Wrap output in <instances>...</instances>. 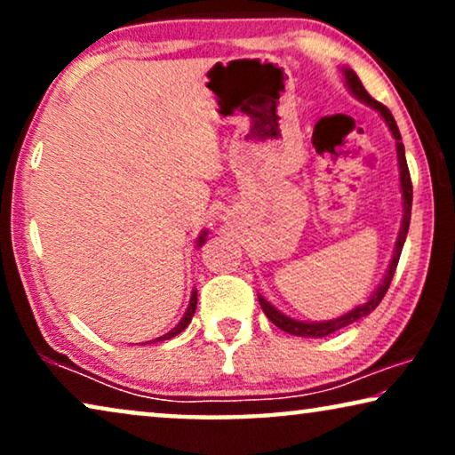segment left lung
I'll return each mask as SVG.
<instances>
[{
	"label": "left lung",
	"instance_id": "8db88e82",
	"mask_svg": "<svg viewBox=\"0 0 455 455\" xmlns=\"http://www.w3.org/2000/svg\"><path fill=\"white\" fill-rule=\"evenodd\" d=\"M341 72H344V78H346V86L350 89V92L360 101L369 105V108L377 109L381 117L387 124L391 134H394L395 139V148H397V165H400V186H402V203H403V215H402V228H400V234H397V240H395V251H394V257H391V263L387 267V273H385L383 282L379 283V288L372 291L369 296V300L364 304H358L356 308H352L350 313L338 316V319H331V321H296L291 319V316L279 313V310L273 307L271 302H267L263 296H259V302H260V308H263V313L269 316V321L273 325L282 329V331L290 333V335H300V338H325V335L338 331L341 327H347L352 325V323H356L358 319H363V316L371 315L372 310L379 307V302L383 300V296L387 294L389 290V283L391 279H394V273H395V267H397V260H400V254H402V248H403V242H406V235H408V228H410V213H412V182H410V172H408V164H406V151H403V145H402V134L400 130H397V124L394 120V116H391V111L385 108L383 103H379L372 99L366 89L360 83V78L356 76V72L350 70V68H341Z\"/></svg>",
	"mask_w": 455,
	"mask_h": 455
}]
</instances>
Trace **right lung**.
Masks as SVG:
<instances>
[{"label": "right lung", "instance_id": "obj_1", "mask_svg": "<svg viewBox=\"0 0 455 455\" xmlns=\"http://www.w3.org/2000/svg\"><path fill=\"white\" fill-rule=\"evenodd\" d=\"M204 238H207V232H203L201 235H198V240H196V246H203V244H204ZM195 310H196V290H192L190 304H188V308H186V313H184V316H182V321H180L178 325L172 329V331H167L165 335H161V338H157V341L172 339V338H176L178 333H182L184 329L188 327V323L192 321V316H195Z\"/></svg>", "mask_w": 455, "mask_h": 455}]
</instances>
